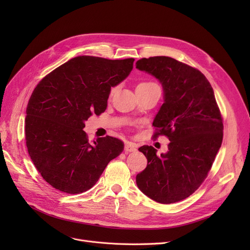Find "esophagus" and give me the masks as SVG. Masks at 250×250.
<instances>
[{
	"instance_id": "esophagus-1",
	"label": "esophagus",
	"mask_w": 250,
	"mask_h": 250,
	"mask_svg": "<svg viewBox=\"0 0 250 250\" xmlns=\"http://www.w3.org/2000/svg\"><path fill=\"white\" fill-rule=\"evenodd\" d=\"M125 152H135V151H137L136 145L132 142H126L125 145Z\"/></svg>"
}]
</instances>
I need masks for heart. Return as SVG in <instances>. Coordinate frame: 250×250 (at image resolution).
Returning a JSON list of instances; mask_svg holds the SVG:
<instances>
[{
    "label": "heart",
    "instance_id": "heart-1",
    "mask_svg": "<svg viewBox=\"0 0 250 250\" xmlns=\"http://www.w3.org/2000/svg\"><path fill=\"white\" fill-rule=\"evenodd\" d=\"M151 84H153V83H142V84H140V85H151ZM140 85H139V86H140ZM115 89H116V88H111V91H110L111 94L115 91Z\"/></svg>",
    "mask_w": 250,
    "mask_h": 250
}]
</instances>
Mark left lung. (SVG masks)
Masks as SVG:
<instances>
[{"mask_svg": "<svg viewBox=\"0 0 250 250\" xmlns=\"http://www.w3.org/2000/svg\"><path fill=\"white\" fill-rule=\"evenodd\" d=\"M136 68L161 83L164 102L153 125L168 137V151L152 146L139 151L147 167L136 177L140 190L160 204L187 199L205 180L223 140V123L214 90L199 70L169 57L141 59Z\"/></svg>", "mask_w": 250, "mask_h": 250, "instance_id": "left-lung-1", "label": "left lung"}]
</instances>
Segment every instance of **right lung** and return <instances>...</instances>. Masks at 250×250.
<instances>
[{
	"label": "right lung",
	"mask_w": 250,
	"mask_h": 250,
	"mask_svg": "<svg viewBox=\"0 0 250 250\" xmlns=\"http://www.w3.org/2000/svg\"><path fill=\"white\" fill-rule=\"evenodd\" d=\"M134 61L80 56L35 87L26 109V146L52 188L73 194L90 189L123 152L124 143L109 136L90 144L83 128L92 114L106 109L111 87L129 75Z\"/></svg>",
	"instance_id": "right-lung-1"
}]
</instances>
